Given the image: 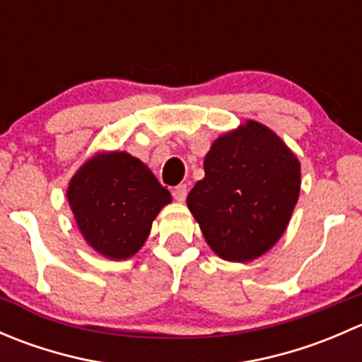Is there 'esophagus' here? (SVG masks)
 Here are the masks:
<instances>
[{"instance_id": "esophagus-1", "label": "esophagus", "mask_w": 362, "mask_h": 362, "mask_svg": "<svg viewBox=\"0 0 362 362\" xmlns=\"http://www.w3.org/2000/svg\"><path fill=\"white\" fill-rule=\"evenodd\" d=\"M173 198L177 199L178 203L185 202V198H187V185H185V184L177 185V187L173 189Z\"/></svg>"}]
</instances>
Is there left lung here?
I'll return each instance as SVG.
<instances>
[{"label":"left lung","instance_id":"8db88e82","mask_svg":"<svg viewBox=\"0 0 362 362\" xmlns=\"http://www.w3.org/2000/svg\"><path fill=\"white\" fill-rule=\"evenodd\" d=\"M203 166L187 206L204 240L226 261H254L289 224L301 185L298 158L269 127L247 120L211 144Z\"/></svg>","mask_w":362,"mask_h":362}]
</instances>
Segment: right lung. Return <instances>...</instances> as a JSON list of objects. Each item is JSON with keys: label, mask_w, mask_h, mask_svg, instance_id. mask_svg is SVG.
<instances>
[{"label": "right lung", "mask_w": 362, "mask_h": 362, "mask_svg": "<svg viewBox=\"0 0 362 362\" xmlns=\"http://www.w3.org/2000/svg\"><path fill=\"white\" fill-rule=\"evenodd\" d=\"M66 196L86 242L117 261L144 247L152 221L171 202L154 173L127 152L90 158L73 175Z\"/></svg>", "instance_id": "obj_1"}]
</instances>
